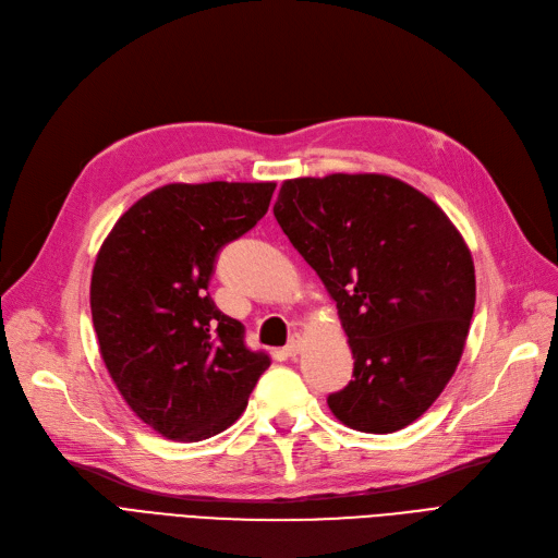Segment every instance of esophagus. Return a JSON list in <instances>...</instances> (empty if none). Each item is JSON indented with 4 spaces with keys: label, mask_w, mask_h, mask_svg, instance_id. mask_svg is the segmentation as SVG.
Segmentation results:
<instances>
[{
    "label": "esophagus",
    "mask_w": 558,
    "mask_h": 558,
    "mask_svg": "<svg viewBox=\"0 0 558 558\" xmlns=\"http://www.w3.org/2000/svg\"><path fill=\"white\" fill-rule=\"evenodd\" d=\"M300 351H302V337H300V335H293L291 339H288L283 353H286L288 357H295V355H300Z\"/></svg>",
    "instance_id": "34e87169"
}]
</instances>
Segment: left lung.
<instances>
[{"instance_id": "left-lung-1", "label": "left lung", "mask_w": 558, "mask_h": 558, "mask_svg": "<svg viewBox=\"0 0 558 558\" xmlns=\"http://www.w3.org/2000/svg\"><path fill=\"white\" fill-rule=\"evenodd\" d=\"M275 217L337 302L355 357L330 411L364 434L411 425L464 353L475 306L464 238L432 198L376 172L286 180Z\"/></svg>"}]
</instances>
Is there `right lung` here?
<instances>
[{
  "instance_id": "right-lung-1",
  "label": "right lung",
  "mask_w": 558,
  "mask_h": 558,
  "mask_svg": "<svg viewBox=\"0 0 558 558\" xmlns=\"http://www.w3.org/2000/svg\"><path fill=\"white\" fill-rule=\"evenodd\" d=\"M275 186L166 184L126 209L96 256L89 304L106 369L131 411L170 440L228 429L270 367L207 286L221 246L265 217Z\"/></svg>"
}]
</instances>
